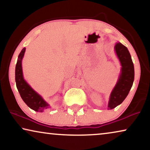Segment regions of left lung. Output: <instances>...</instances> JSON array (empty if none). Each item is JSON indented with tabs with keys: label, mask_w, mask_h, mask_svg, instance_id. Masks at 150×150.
<instances>
[{
	"label": "left lung",
	"mask_w": 150,
	"mask_h": 150,
	"mask_svg": "<svg viewBox=\"0 0 150 150\" xmlns=\"http://www.w3.org/2000/svg\"><path fill=\"white\" fill-rule=\"evenodd\" d=\"M115 50L120 61L122 68L116 85L110 93L108 104V110L115 108L126 99L134 79V64L128 48L118 42L115 46Z\"/></svg>",
	"instance_id": "left-lung-1"
}]
</instances>
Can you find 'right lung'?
Listing matches in <instances>:
<instances>
[{"instance_id": "right-lung-1", "label": "right lung", "mask_w": 150, "mask_h": 150, "mask_svg": "<svg viewBox=\"0 0 150 150\" xmlns=\"http://www.w3.org/2000/svg\"><path fill=\"white\" fill-rule=\"evenodd\" d=\"M25 50L26 48H24L20 52L16 65V87L22 99L28 107L37 112H43L49 107V104L30 87V86L26 83V81H24L23 78L22 60Z\"/></svg>"}]
</instances>
